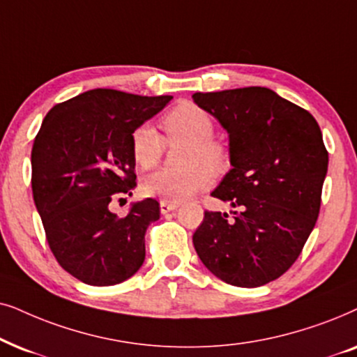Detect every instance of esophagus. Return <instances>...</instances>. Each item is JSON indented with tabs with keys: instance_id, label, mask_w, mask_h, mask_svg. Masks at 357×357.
Segmentation results:
<instances>
[{
	"instance_id": "1",
	"label": "esophagus",
	"mask_w": 357,
	"mask_h": 357,
	"mask_svg": "<svg viewBox=\"0 0 357 357\" xmlns=\"http://www.w3.org/2000/svg\"><path fill=\"white\" fill-rule=\"evenodd\" d=\"M179 207V204L176 202H168V201H160V212L161 213H168V212H173L176 208Z\"/></svg>"
}]
</instances>
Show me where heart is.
<instances>
[{
    "label": "heart",
    "instance_id": "heart-1",
    "mask_svg": "<svg viewBox=\"0 0 357 357\" xmlns=\"http://www.w3.org/2000/svg\"><path fill=\"white\" fill-rule=\"evenodd\" d=\"M166 139L169 144L183 142L188 146L181 153V169H161L146 176L142 183L145 196L160 197L161 201L181 202L191 197L212 181L213 174H220L228 166L225 146L213 140L215 126L212 117L192 102H181L163 117ZM132 156L144 169L160 163L165 151V140L150 123L137 127L130 137Z\"/></svg>",
    "mask_w": 357,
    "mask_h": 357
}]
</instances>
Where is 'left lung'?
Wrapping results in <instances>:
<instances>
[{
    "label": "left lung",
    "instance_id": "1",
    "mask_svg": "<svg viewBox=\"0 0 357 357\" xmlns=\"http://www.w3.org/2000/svg\"><path fill=\"white\" fill-rule=\"evenodd\" d=\"M228 134L231 169L212 196L236 208L204 212L192 243L223 282L259 287L281 278L317 223L328 151L313 116L269 88L194 93Z\"/></svg>",
    "mask_w": 357,
    "mask_h": 357
}]
</instances>
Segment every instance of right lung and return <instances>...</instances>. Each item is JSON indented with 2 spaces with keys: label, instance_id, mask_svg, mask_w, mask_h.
<instances>
[{
  "label": "right lung",
  "instance_id": "right-lung-1",
  "mask_svg": "<svg viewBox=\"0 0 357 357\" xmlns=\"http://www.w3.org/2000/svg\"><path fill=\"white\" fill-rule=\"evenodd\" d=\"M173 96L91 89L54 106L32 145V194L59 264L89 286H114L145 259V231L160 204L144 199L126 217L109 204L137 186L130 137Z\"/></svg>",
  "mask_w": 357,
  "mask_h": 357
}]
</instances>
